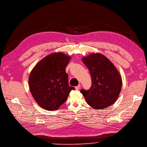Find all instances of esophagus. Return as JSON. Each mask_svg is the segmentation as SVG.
I'll list each match as a JSON object with an SVG mask.
<instances>
[{
	"label": "esophagus",
	"instance_id": "obj_1",
	"mask_svg": "<svg viewBox=\"0 0 147 147\" xmlns=\"http://www.w3.org/2000/svg\"><path fill=\"white\" fill-rule=\"evenodd\" d=\"M80 85L79 84L78 86H76V87H75L76 90H79V89H80Z\"/></svg>",
	"mask_w": 147,
	"mask_h": 147
}]
</instances>
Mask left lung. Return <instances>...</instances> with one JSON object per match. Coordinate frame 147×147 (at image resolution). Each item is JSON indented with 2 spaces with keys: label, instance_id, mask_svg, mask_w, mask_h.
I'll use <instances>...</instances> for the list:
<instances>
[{
  "label": "left lung",
  "instance_id": "obj_1",
  "mask_svg": "<svg viewBox=\"0 0 147 147\" xmlns=\"http://www.w3.org/2000/svg\"><path fill=\"white\" fill-rule=\"evenodd\" d=\"M91 76L90 89L80 92L87 103L95 109H103L118 99L122 87V79L117 68L106 56L92 53L82 59Z\"/></svg>",
  "mask_w": 147,
  "mask_h": 147
}]
</instances>
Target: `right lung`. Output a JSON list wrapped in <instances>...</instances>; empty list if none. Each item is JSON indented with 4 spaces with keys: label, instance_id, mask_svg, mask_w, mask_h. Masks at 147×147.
<instances>
[{
    "label": "right lung",
    "instance_id": "obj_1",
    "mask_svg": "<svg viewBox=\"0 0 147 147\" xmlns=\"http://www.w3.org/2000/svg\"><path fill=\"white\" fill-rule=\"evenodd\" d=\"M71 56L58 52L49 55L32 70L30 91L36 103L48 111L58 109L75 88L68 85L65 68Z\"/></svg>",
    "mask_w": 147,
    "mask_h": 147
}]
</instances>
